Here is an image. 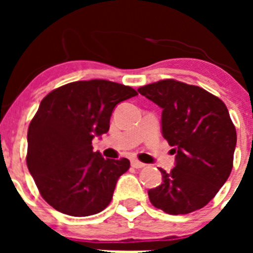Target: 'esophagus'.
<instances>
[{
    "mask_svg": "<svg viewBox=\"0 0 253 253\" xmlns=\"http://www.w3.org/2000/svg\"><path fill=\"white\" fill-rule=\"evenodd\" d=\"M130 163H131V167H134V169H143V167L146 166L144 163H142L138 160H131Z\"/></svg>",
    "mask_w": 253,
    "mask_h": 253,
    "instance_id": "obj_1",
    "label": "esophagus"
}]
</instances>
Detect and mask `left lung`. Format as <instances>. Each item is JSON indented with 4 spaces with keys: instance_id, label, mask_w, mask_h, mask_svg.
<instances>
[{
    "instance_id": "1",
    "label": "left lung",
    "mask_w": 253,
    "mask_h": 253,
    "mask_svg": "<svg viewBox=\"0 0 253 253\" xmlns=\"http://www.w3.org/2000/svg\"><path fill=\"white\" fill-rule=\"evenodd\" d=\"M138 92L162 109V135L176 153L175 167L160 169L162 184L148 190L153 207L189 214L216 195L233 167L237 133L222 100L199 86L162 80Z\"/></svg>"
}]
</instances>
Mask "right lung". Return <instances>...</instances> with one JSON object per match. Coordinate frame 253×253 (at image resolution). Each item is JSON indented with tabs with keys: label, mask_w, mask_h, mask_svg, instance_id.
I'll return each instance as SVG.
<instances>
[{
	"label": "right lung",
	"mask_w": 253,
	"mask_h": 253,
	"mask_svg": "<svg viewBox=\"0 0 253 253\" xmlns=\"http://www.w3.org/2000/svg\"><path fill=\"white\" fill-rule=\"evenodd\" d=\"M137 95L129 86L90 80L64 84L42 100L29 125L26 163L50 207L88 216L110 204L130 162L105 160L92 151V139L109 131L114 107Z\"/></svg>",
	"instance_id": "right-lung-1"
}]
</instances>
